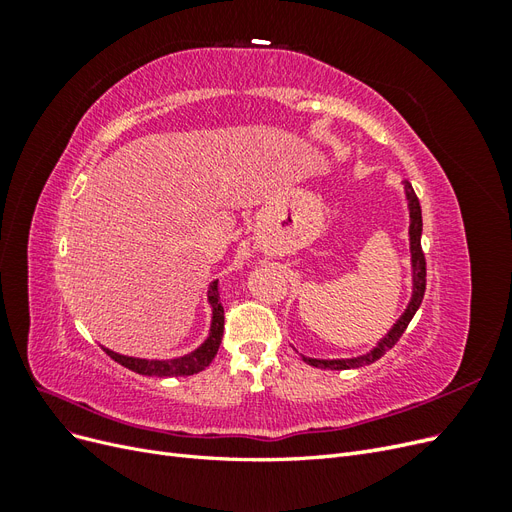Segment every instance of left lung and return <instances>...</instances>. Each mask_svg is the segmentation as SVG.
<instances>
[{"instance_id":"1","label":"left lung","mask_w":512,"mask_h":512,"mask_svg":"<svg viewBox=\"0 0 512 512\" xmlns=\"http://www.w3.org/2000/svg\"><path fill=\"white\" fill-rule=\"evenodd\" d=\"M401 188H404V200L408 205V215H410V226H408V243H410V275H412V286H410V301L406 305L404 312H401V316L393 322V327L386 331L376 346L363 352V354H356V356H346V359H318V356H307V354H301L297 348L301 359L312 365V367H320V369H356V367H363V365H369L378 361L380 356H384L386 352H389L395 344L397 339L404 335L406 327L410 324V320L414 318L416 309L421 307L423 303V297H425V254L421 250V235H423V215H421V203H418V198L412 190L410 181H404L401 183Z\"/></svg>"}]
</instances>
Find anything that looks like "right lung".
I'll return each instance as SVG.
<instances>
[{"label":"right lung","instance_id":"add662e5","mask_svg":"<svg viewBox=\"0 0 512 512\" xmlns=\"http://www.w3.org/2000/svg\"><path fill=\"white\" fill-rule=\"evenodd\" d=\"M207 303L211 307V324L207 337L200 342L194 350L185 352L181 356H170V359H143V356H128L119 354L111 348H104V352L111 356L119 365L128 367L141 376H156V378H179V376H194L198 371L209 367L220 350L222 335H224V307L220 303L218 282H211L207 288Z\"/></svg>","mask_w":512,"mask_h":512}]
</instances>
